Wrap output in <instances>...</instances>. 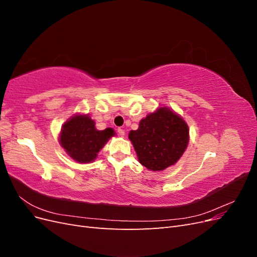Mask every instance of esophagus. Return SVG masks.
Wrapping results in <instances>:
<instances>
[{"instance_id": "esophagus-1", "label": "esophagus", "mask_w": 257, "mask_h": 257, "mask_svg": "<svg viewBox=\"0 0 257 257\" xmlns=\"http://www.w3.org/2000/svg\"><path fill=\"white\" fill-rule=\"evenodd\" d=\"M118 134H119V136L123 137L124 135H125V132H124V130H122V128H118Z\"/></svg>"}]
</instances>
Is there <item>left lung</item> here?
Listing matches in <instances>:
<instances>
[{"label": "left lung", "instance_id": "8db88e82", "mask_svg": "<svg viewBox=\"0 0 257 257\" xmlns=\"http://www.w3.org/2000/svg\"><path fill=\"white\" fill-rule=\"evenodd\" d=\"M128 138L139 163L160 172L181 158L189 144V127L180 115L163 107L139 122L138 130L131 131Z\"/></svg>", "mask_w": 257, "mask_h": 257}]
</instances>
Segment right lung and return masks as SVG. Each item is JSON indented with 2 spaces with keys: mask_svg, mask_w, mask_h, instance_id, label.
<instances>
[{
  "mask_svg": "<svg viewBox=\"0 0 257 257\" xmlns=\"http://www.w3.org/2000/svg\"><path fill=\"white\" fill-rule=\"evenodd\" d=\"M113 135L112 128L96 130L94 121L87 114L75 115L62 127L60 143L76 162L90 163Z\"/></svg>",
  "mask_w": 257,
  "mask_h": 257,
  "instance_id": "1",
  "label": "right lung"
}]
</instances>
